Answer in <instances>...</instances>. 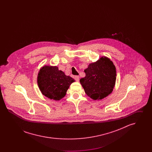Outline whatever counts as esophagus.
<instances>
[{
  "label": "esophagus",
  "mask_w": 152,
  "mask_h": 152,
  "mask_svg": "<svg viewBox=\"0 0 152 152\" xmlns=\"http://www.w3.org/2000/svg\"><path fill=\"white\" fill-rule=\"evenodd\" d=\"M75 79L76 81H79V76H75Z\"/></svg>",
  "instance_id": "esophagus-1"
}]
</instances>
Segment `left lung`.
Segmentation results:
<instances>
[{"label":"left lung","mask_w":152,"mask_h":152,"mask_svg":"<svg viewBox=\"0 0 152 152\" xmlns=\"http://www.w3.org/2000/svg\"><path fill=\"white\" fill-rule=\"evenodd\" d=\"M84 72L86 76L80 82L91 99L101 100L113 91L116 82V67L108 58L102 57L90 64Z\"/></svg>","instance_id":"1"}]
</instances>
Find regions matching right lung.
<instances>
[{
    "mask_svg": "<svg viewBox=\"0 0 152 152\" xmlns=\"http://www.w3.org/2000/svg\"><path fill=\"white\" fill-rule=\"evenodd\" d=\"M74 81L72 77L59 71L57 66H44L37 76V84L42 94L54 100L64 97Z\"/></svg>",
    "mask_w": 152,
    "mask_h": 152,
    "instance_id": "add662e5",
    "label": "right lung"
}]
</instances>
